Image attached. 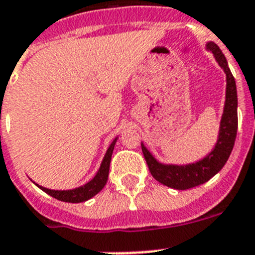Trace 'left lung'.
I'll use <instances>...</instances> for the list:
<instances>
[{
	"mask_svg": "<svg viewBox=\"0 0 255 255\" xmlns=\"http://www.w3.org/2000/svg\"><path fill=\"white\" fill-rule=\"evenodd\" d=\"M208 48L216 56L217 61L223 68L227 75V90H226L225 112L221 121V129L218 142L207 158L190 165H163L152 158L145 146L142 147L143 156L155 180L163 185L176 190H187L205 183L214 174H217L226 164L232 149H234L236 132H238V94L236 83L229 68L225 55L214 42L208 43Z\"/></svg>",
	"mask_w": 255,
	"mask_h": 255,
	"instance_id": "obj_1",
	"label": "left lung"
}]
</instances>
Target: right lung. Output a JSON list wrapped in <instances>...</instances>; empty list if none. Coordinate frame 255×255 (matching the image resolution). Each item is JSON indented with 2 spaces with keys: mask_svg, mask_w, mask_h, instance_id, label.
<instances>
[{
  "mask_svg": "<svg viewBox=\"0 0 255 255\" xmlns=\"http://www.w3.org/2000/svg\"><path fill=\"white\" fill-rule=\"evenodd\" d=\"M115 141L110 145V147L108 149L105 154V158L103 160V164H101L100 169L97 172L96 176L94 177V180H91L90 182L86 183L85 186H81L78 189L74 190H66V191H57V190H48L46 187H42L38 186L39 189L43 190L46 194L51 195L52 198L57 199V200L65 201V203H82V201H86L88 199H91L92 196L100 192L104 189L106 181H108V176H109V167H110V160H112V154L113 150H114Z\"/></svg>",
  "mask_w": 255,
  "mask_h": 255,
  "instance_id": "right-lung-1",
  "label": "right lung"
}]
</instances>
